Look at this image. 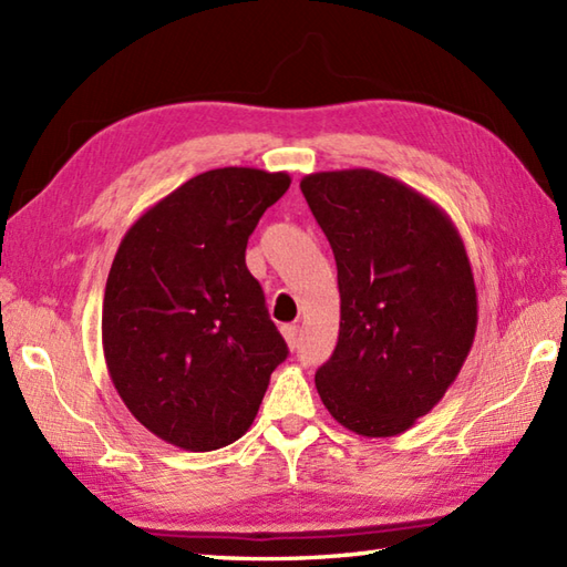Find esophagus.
<instances>
[{"instance_id":"obj_1","label":"esophagus","mask_w":567,"mask_h":567,"mask_svg":"<svg viewBox=\"0 0 567 567\" xmlns=\"http://www.w3.org/2000/svg\"><path fill=\"white\" fill-rule=\"evenodd\" d=\"M282 336H285L287 346L295 348L299 343V327H295V323H287V327H282Z\"/></svg>"}]
</instances>
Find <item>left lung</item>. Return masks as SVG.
Here are the masks:
<instances>
[{"label":"left lung","mask_w":567,"mask_h":567,"mask_svg":"<svg viewBox=\"0 0 567 567\" xmlns=\"http://www.w3.org/2000/svg\"><path fill=\"white\" fill-rule=\"evenodd\" d=\"M299 187L339 268V343L317 370L319 396L358 436H396L441 402L473 348L463 238L436 202L365 167Z\"/></svg>","instance_id":"obj_1"}]
</instances>
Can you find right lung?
<instances>
[{
	"label": "right lung",
	"mask_w": 567,
	"mask_h": 567,
	"mask_svg": "<svg viewBox=\"0 0 567 567\" xmlns=\"http://www.w3.org/2000/svg\"><path fill=\"white\" fill-rule=\"evenodd\" d=\"M287 173L216 167L143 212L106 277L102 346L128 412L165 443L207 453L258 414L287 343L246 246Z\"/></svg>",
	"instance_id": "1"
}]
</instances>
